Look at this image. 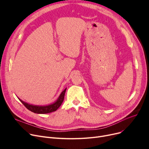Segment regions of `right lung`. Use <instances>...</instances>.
Wrapping results in <instances>:
<instances>
[{
  "label": "right lung",
  "mask_w": 149,
  "mask_h": 149,
  "mask_svg": "<svg viewBox=\"0 0 149 149\" xmlns=\"http://www.w3.org/2000/svg\"><path fill=\"white\" fill-rule=\"evenodd\" d=\"M66 90L67 88H65L61 93L58 98L55 102L47 105H35L32 104H29L26 102H24L22 100H21L18 97L17 98H19L20 101L25 106L26 108L31 111L37 114H47L56 111L60 107L63 101V99H64Z\"/></svg>",
  "instance_id": "right-lung-1"
}]
</instances>
